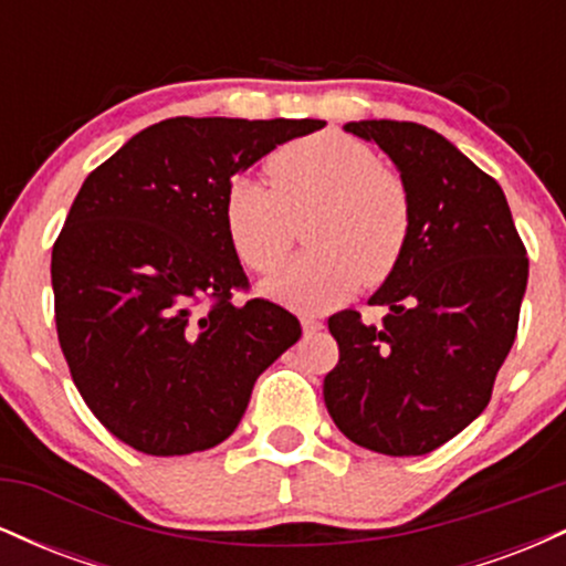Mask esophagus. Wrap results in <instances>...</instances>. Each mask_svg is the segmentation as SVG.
<instances>
[{"mask_svg": "<svg viewBox=\"0 0 566 566\" xmlns=\"http://www.w3.org/2000/svg\"><path fill=\"white\" fill-rule=\"evenodd\" d=\"M301 327H303L305 335H314V333H319L324 324H322V319H314V316H303Z\"/></svg>", "mask_w": 566, "mask_h": 566, "instance_id": "obj_1", "label": "esophagus"}]
</instances>
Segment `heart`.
Here are the masks:
<instances>
[{
    "label": "heart",
    "instance_id": "b5f03b06",
    "mask_svg": "<svg viewBox=\"0 0 566 566\" xmlns=\"http://www.w3.org/2000/svg\"><path fill=\"white\" fill-rule=\"evenodd\" d=\"M269 178L239 172L226 184L223 226L239 261L271 274L305 220V250L263 282V295L301 314H327L361 284L396 274L412 242L415 201L401 172L380 165L346 133L305 135L269 159Z\"/></svg>",
    "mask_w": 566,
    "mask_h": 566
}]
</instances>
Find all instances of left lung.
Wrapping results in <instances>:
<instances>
[{
    "mask_svg": "<svg viewBox=\"0 0 566 566\" xmlns=\"http://www.w3.org/2000/svg\"><path fill=\"white\" fill-rule=\"evenodd\" d=\"M399 167L415 201L412 242L396 274L359 311L329 316L340 359L324 405L354 444L409 458L458 437L490 405L516 340L527 290V247L495 178L450 140L415 122H348Z\"/></svg>",
    "mask_w": 566,
    "mask_h": 566,
    "instance_id": "8db88e82",
    "label": "left lung"
}]
</instances>
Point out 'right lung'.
Segmentation results:
<instances>
[{
  "mask_svg": "<svg viewBox=\"0 0 566 566\" xmlns=\"http://www.w3.org/2000/svg\"><path fill=\"white\" fill-rule=\"evenodd\" d=\"M322 119L175 116L87 175L53 244L55 327L71 380L116 439L170 458L229 439L265 367L301 337L250 282L223 191Z\"/></svg>",
  "mask_w": 566,
  "mask_h": 566,
  "instance_id": "add662e5",
  "label": "right lung"
}]
</instances>
